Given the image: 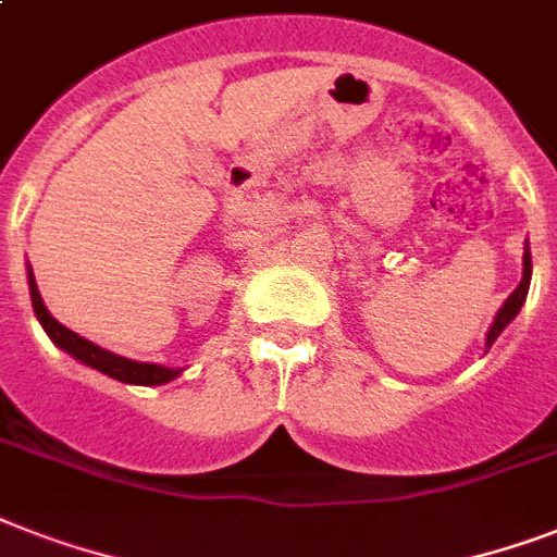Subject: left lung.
<instances>
[{"label": "left lung", "mask_w": 557, "mask_h": 557, "mask_svg": "<svg viewBox=\"0 0 557 557\" xmlns=\"http://www.w3.org/2000/svg\"><path fill=\"white\" fill-rule=\"evenodd\" d=\"M529 283H532V253H529V245H527V253H523V280H520V286L511 292L509 300L503 304V309L497 312V318H494L492 330H488V338H485V347H492L494 341H497V335H500V332L506 330L515 318H518L520 306L527 304Z\"/></svg>", "instance_id": "8db88e82"}]
</instances>
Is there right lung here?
Wrapping results in <instances>:
<instances>
[{
	"label": "right lung",
	"mask_w": 557,
	"mask_h": 557,
	"mask_svg": "<svg viewBox=\"0 0 557 557\" xmlns=\"http://www.w3.org/2000/svg\"><path fill=\"white\" fill-rule=\"evenodd\" d=\"M28 286H30V304H34V312H37L42 330L48 332V338L54 341L60 349H65L69 356L83 361V364L107 372L109 379L124 381V384H164V381H173L178 375V370H170V367H159V364H138V361L121 358L115 356V352H107V349H100L98 344H91V341L74 335L72 330H65L63 323L54 321V318L48 314L46 304H42V297H39L37 283H34V271L30 269H28Z\"/></svg>",
	"instance_id": "add662e5"
}]
</instances>
